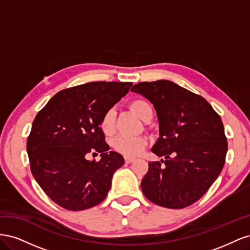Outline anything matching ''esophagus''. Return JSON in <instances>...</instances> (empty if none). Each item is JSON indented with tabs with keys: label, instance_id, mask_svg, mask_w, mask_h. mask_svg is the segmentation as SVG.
<instances>
[{
	"label": "esophagus",
	"instance_id": "esophagus-1",
	"mask_svg": "<svg viewBox=\"0 0 250 250\" xmlns=\"http://www.w3.org/2000/svg\"><path fill=\"white\" fill-rule=\"evenodd\" d=\"M132 162H134V158L128 157V156L125 157V163H126V164H130V163H132Z\"/></svg>",
	"mask_w": 250,
	"mask_h": 250
}]
</instances>
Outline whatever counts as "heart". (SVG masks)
<instances>
[{
	"instance_id": "heart-1",
	"label": "heart",
	"mask_w": 250,
	"mask_h": 250,
	"mask_svg": "<svg viewBox=\"0 0 250 250\" xmlns=\"http://www.w3.org/2000/svg\"><path fill=\"white\" fill-rule=\"evenodd\" d=\"M131 110L139 118L145 121L150 113H152V107L151 105L142 99L133 100L130 103ZM115 119L116 112L113 109H108L104 113L101 122L100 128L104 134L111 135L115 132ZM148 140L144 137H126V135H120L112 141V147L119 153L128 157H134L140 155L144 149L146 148Z\"/></svg>"
}]
</instances>
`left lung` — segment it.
<instances>
[{
	"label": "left lung",
	"mask_w": 250,
	"mask_h": 250,
	"mask_svg": "<svg viewBox=\"0 0 250 250\" xmlns=\"http://www.w3.org/2000/svg\"><path fill=\"white\" fill-rule=\"evenodd\" d=\"M131 92L153 104L160 138L151 149L160 162H150L141 187L157 206L184 208L199 200L222 171L228 140L220 116L203 97L169 80L140 82Z\"/></svg>",
	"instance_id": "1"
}]
</instances>
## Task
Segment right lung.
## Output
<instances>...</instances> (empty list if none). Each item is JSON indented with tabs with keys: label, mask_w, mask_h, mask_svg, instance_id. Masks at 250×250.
<instances>
[{
	"label": "right lung",
	"mask_w": 250,
	"mask_h": 250,
	"mask_svg": "<svg viewBox=\"0 0 250 250\" xmlns=\"http://www.w3.org/2000/svg\"><path fill=\"white\" fill-rule=\"evenodd\" d=\"M131 82H88L60 90L37 113L27 140L30 168L50 199L69 210L102 202L124 158L108 151L100 128L103 115L124 97ZM100 153L99 162L87 161Z\"/></svg>",
	"instance_id": "obj_1"
}]
</instances>
